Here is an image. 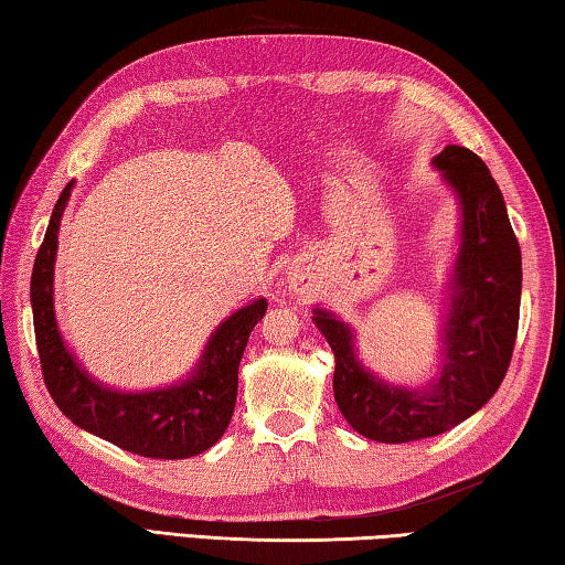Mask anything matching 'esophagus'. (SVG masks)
Wrapping results in <instances>:
<instances>
[{"mask_svg": "<svg viewBox=\"0 0 565 565\" xmlns=\"http://www.w3.org/2000/svg\"><path fill=\"white\" fill-rule=\"evenodd\" d=\"M290 288H292V290H302V277L292 275V277H290Z\"/></svg>", "mask_w": 565, "mask_h": 565, "instance_id": "esophagus-1", "label": "esophagus"}]
</instances>
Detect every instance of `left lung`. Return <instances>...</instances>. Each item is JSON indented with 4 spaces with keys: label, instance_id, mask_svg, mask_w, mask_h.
<instances>
[{
    "label": "left lung",
    "instance_id": "left-lung-1",
    "mask_svg": "<svg viewBox=\"0 0 565 565\" xmlns=\"http://www.w3.org/2000/svg\"><path fill=\"white\" fill-rule=\"evenodd\" d=\"M434 166L454 188L461 211L439 377L422 390L374 377L358 360L348 324L328 310L312 312L334 352V402L350 427L372 441L437 437L469 419L497 394L516 344L521 247L499 185L487 163L463 146H447Z\"/></svg>",
    "mask_w": 565,
    "mask_h": 565
}]
</instances>
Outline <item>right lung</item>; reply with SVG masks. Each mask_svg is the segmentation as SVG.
<instances>
[{"label":"right lung","mask_w":565,"mask_h":565,"mask_svg":"<svg viewBox=\"0 0 565 565\" xmlns=\"http://www.w3.org/2000/svg\"><path fill=\"white\" fill-rule=\"evenodd\" d=\"M68 183L54 205L32 270V312L44 384L56 407L76 427L138 457L188 459L223 437L237 397V367L267 302L260 298L233 312L217 328L188 380L151 392H116L78 367L54 318L56 233L72 195Z\"/></svg>","instance_id":"right-lung-1"}]
</instances>
